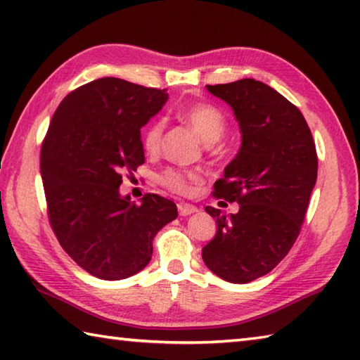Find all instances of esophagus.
I'll list each match as a JSON object with an SVG mask.
<instances>
[{
    "mask_svg": "<svg viewBox=\"0 0 360 360\" xmlns=\"http://www.w3.org/2000/svg\"><path fill=\"white\" fill-rule=\"evenodd\" d=\"M178 210H179V215L186 217V215H192L195 212H198V209L193 204H188V202H179L178 204Z\"/></svg>",
    "mask_w": 360,
    "mask_h": 360,
    "instance_id": "34e87169",
    "label": "esophagus"
}]
</instances>
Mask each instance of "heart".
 Masks as SVG:
<instances>
[{
    "instance_id": "heart-1",
    "label": "heart",
    "mask_w": 360,
    "mask_h": 360,
    "mask_svg": "<svg viewBox=\"0 0 360 360\" xmlns=\"http://www.w3.org/2000/svg\"><path fill=\"white\" fill-rule=\"evenodd\" d=\"M179 117L187 124L198 132V136L206 143H215L226 131V117L223 112L212 104H192L179 112ZM165 122L164 118H156L146 126L142 134V145L146 153L156 154L162 146ZM159 184L172 190L174 193L187 195L195 184L201 181V174L195 170H178V168H167L159 174Z\"/></svg>"
}]
</instances>
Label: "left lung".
Wrapping results in <instances>:
<instances>
[{"mask_svg": "<svg viewBox=\"0 0 360 360\" xmlns=\"http://www.w3.org/2000/svg\"><path fill=\"white\" fill-rule=\"evenodd\" d=\"M207 90L231 105L242 132L240 150L212 193L240 207L231 215L206 207L217 234L201 255L217 276L246 284L270 273L297 242L319 158L300 109L270 86L240 79Z\"/></svg>", "mask_w": 360, "mask_h": 360, "instance_id": "1", "label": "left lung"}]
</instances>
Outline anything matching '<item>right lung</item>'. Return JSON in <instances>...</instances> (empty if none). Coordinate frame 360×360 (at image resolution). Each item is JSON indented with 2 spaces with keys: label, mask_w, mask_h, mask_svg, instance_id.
<instances>
[{
  "label": "right lung",
  "mask_w": 360,
  "mask_h": 360,
  "mask_svg": "<svg viewBox=\"0 0 360 360\" xmlns=\"http://www.w3.org/2000/svg\"><path fill=\"white\" fill-rule=\"evenodd\" d=\"M168 100L165 90L118 77L75 89L56 109L40 151L49 224L91 276L118 281L143 270L153 240L178 217L172 200L120 195L123 174L145 162L140 128Z\"/></svg>",
  "instance_id": "right-lung-1"
}]
</instances>
